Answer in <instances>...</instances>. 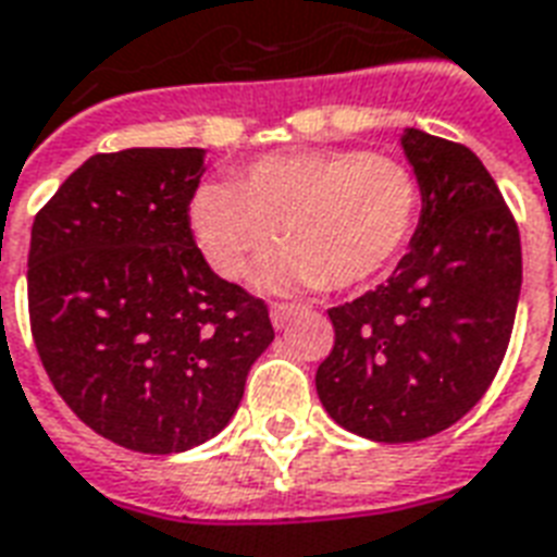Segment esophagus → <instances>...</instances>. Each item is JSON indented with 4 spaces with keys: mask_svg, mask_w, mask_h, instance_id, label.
<instances>
[{
    "mask_svg": "<svg viewBox=\"0 0 557 557\" xmlns=\"http://www.w3.org/2000/svg\"><path fill=\"white\" fill-rule=\"evenodd\" d=\"M302 311V305L296 302H275L273 308H270V320H273L275 329H284V325L294 320V313Z\"/></svg>",
    "mask_w": 557,
    "mask_h": 557,
    "instance_id": "1",
    "label": "esophagus"
}]
</instances>
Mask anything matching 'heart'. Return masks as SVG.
<instances>
[{
	"mask_svg": "<svg viewBox=\"0 0 557 557\" xmlns=\"http://www.w3.org/2000/svg\"><path fill=\"white\" fill-rule=\"evenodd\" d=\"M420 211V184L399 158L367 149L263 154L232 184H205L190 228L216 273L237 282L273 244V287L349 290L403 252Z\"/></svg>",
	"mask_w": 557,
	"mask_h": 557,
	"instance_id": "obj_1",
	"label": "heart"
}]
</instances>
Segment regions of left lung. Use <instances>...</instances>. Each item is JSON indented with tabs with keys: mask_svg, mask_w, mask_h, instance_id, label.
<instances>
[{
	"mask_svg": "<svg viewBox=\"0 0 557 557\" xmlns=\"http://www.w3.org/2000/svg\"><path fill=\"white\" fill-rule=\"evenodd\" d=\"M420 225L384 284L329 308L320 403L346 432L413 443L449 429L499 373L522 284L520 228L463 144L408 128Z\"/></svg>",
	"mask_w": 557,
	"mask_h": 557,
	"instance_id": "8db88e82",
	"label": "left lung"
}]
</instances>
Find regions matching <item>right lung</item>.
<instances>
[{
	"label": "right lung",
	"mask_w": 557,
	"mask_h": 557,
	"mask_svg": "<svg viewBox=\"0 0 557 557\" xmlns=\"http://www.w3.org/2000/svg\"><path fill=\"white\" fill-rule=\"evenodd\" d=\"M205 149L87 158L37 211L28 320L78 420L116 446L184 453L223 432L270 311L208 267L190 232Z\"/></svg>",
	"instance_id": "add662e5"
}]
</instances>
